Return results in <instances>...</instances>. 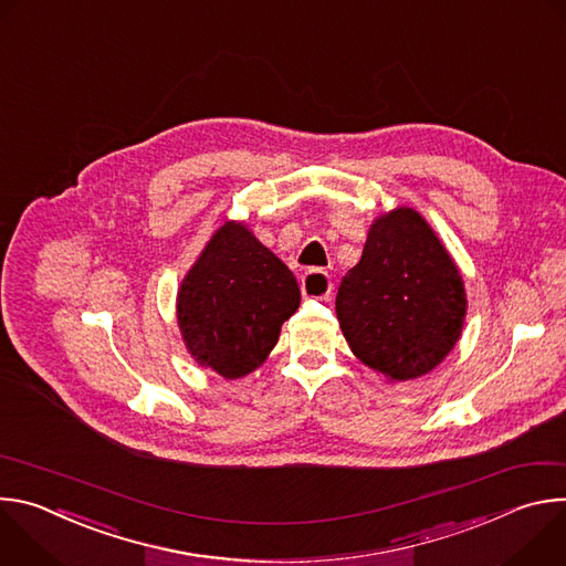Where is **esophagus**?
Listing matches in <instances>:
<instances>
[{"label":"esophagus","instance_id":"esophagus-1","mask_svg":"<svg viewBox=\"0 0 566 566\" xmlns=\"http://www.w3.org/2000/svg\"><path fill=\"white\" fill-rule=\"evenodd\" d=\"M332 275L327 271H319V269H311L304 273L302 277V295L304 297H317V300H325L332 295Z\"/></svg>","mask_w":566,"mask_h":566}]
</instances>
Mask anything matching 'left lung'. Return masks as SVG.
<instances>
[{
	"instance_id": "1",
	"label": "left lung",
	"mask_w": 566,
	"mask_h": 566,
	"mask_svg": "<svg viewBox=\"0 0 566 566\" xmlns=\"http://www.w3.org/2000/svg\"><path fill=\"white\" fill-rule=\"evenodd\" d=\"M336 313L360 363L387 380H412L457 345L463 280L428 221L396 208L371 223L360 262L340 282Z\"/></svg>"
}]
</instances>
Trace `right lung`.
<instances>
[{"label": "right lung", "instance_id": "add662e5", "mask_svg": "<svg viewBox=\"0 0 566 566\" xmlns=\"http://www.w3.org/2000/svg\"><path fill=\"white\" fill-rule=\"evenodd\" d=\"M300 306L289 266L237 221H226L181 282L177 317L192 358L232 380L258 369Z\"/></svg>", "mask_w": 566, "mask_h": 566}]
</instances>
